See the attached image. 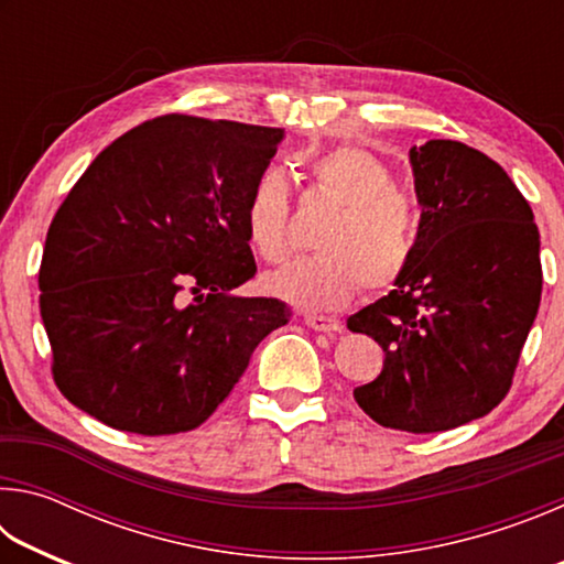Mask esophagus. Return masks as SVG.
<instances>
[{"label": "esophagus", "mask_w": 564, "mask_h": 564, "mask_svg": "<svg viewBox=\"0 0 564 564\" xmlns=\"http://www.w3.org/2000/svg\"><path fill=\"white\" fill-rule=\"evenodd\" d=\"M305 326L313 328V330H321V333H336L340 330V323L326 318V316H316V313H308V316H303Z\"/></svg>", "instance_id": "esophagus-1"}]
</instances>
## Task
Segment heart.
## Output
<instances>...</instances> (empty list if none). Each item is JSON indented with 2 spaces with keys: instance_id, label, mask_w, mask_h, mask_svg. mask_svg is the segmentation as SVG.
Listing matches in <instances>:
<instances>
[{
  "instance_id": "heart-1",
  "label": "heart",
  "mask_w": 564,
  "mask_h": 564,
  "mask_svg": "<svg viewBox=\"0 0 564 564\" xmlns=\"http://www.w3.org/2000/svg\"><path fill=\"white\" fill-rule=\"evenodd\" d=\"M313 176L343 206L340 214L321 231V253L285 265L269 285L305 311H340L362 285L386 291L403 279L420 248V214L393 171L366 149L328 151ZM246 236L271 265L293 253L291 194L279 169H263L248 191Z\"/></svg>"
}]
</instances>
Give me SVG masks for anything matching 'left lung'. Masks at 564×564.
Masks as SVG:
<instances>
[{
  "mask_svg": "<svg viewBox=\"0 0 564 564\" xmlns=\"http://www.w3.org/2000/svg\"><path fill=\"white\" fill-rule=\"evenodd\" d=\"M420 214L413 265L348 318L386 352L352 390L378 425L441 433L508 395L542 293L540 234L524 196L482 151L451 139L410 149Z\"/></svg>",
  "mask_w": 564,
  "mask_h": 564,
  "instance_id": "obj_1",
  "label": "left lung"
}]
</instances>
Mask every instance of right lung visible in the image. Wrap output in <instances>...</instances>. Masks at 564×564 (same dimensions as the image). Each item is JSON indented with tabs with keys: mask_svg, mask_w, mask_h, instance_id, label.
<instances>
[{
	"mask_svg": "<svg viewBox=\"0 0 564 564\" xmlns=\"http://www.w3.org/2000/svg\"><path fill=\"white\" fill-rule=\"evenodd\" d=\"M283 129L166 113L91 161L46 231L40 311L62 395L137 435L188 433L224 403L271 330L246 204Z\"/></svg>",
	"mask_w": 564,
	"mask_h": 564,
	"instance_id": "obj_1",
	"label": "right lung"
}]
</instances>
